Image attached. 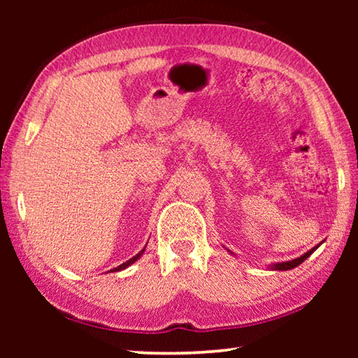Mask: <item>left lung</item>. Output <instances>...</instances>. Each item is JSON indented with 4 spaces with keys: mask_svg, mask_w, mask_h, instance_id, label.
<instances>
[{
    "mask_svg": "<svg viewBox=\"0 0 358 358\" xmlns=\"http://www.w3.org/2000/svg\"><path fill=\"white\" fill-rule=\"evenodd\" d=\"M320 246V243L317 245V246H314V248H311L310 251L308 252H305L303 254V256H300V257H296V259H292V260H287V262H278V264H271V265H268L271 270H280V271H284V270H292V268H295V266H299L301 262H305V260L311 256V254L317 250V248ZM229 251V250H227ZM230 254H234L232 251H229ZM235 256V254H234Z\"/></svg>",
    "mask_w": 358,
    "mask_h": 358,
    "instance_id": "obj_1",
    "label": "left lung"
}]
</instances>
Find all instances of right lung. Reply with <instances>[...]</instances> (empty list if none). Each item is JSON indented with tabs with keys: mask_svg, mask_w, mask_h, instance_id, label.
<instances>
[{
	"mask_svg": "<svg viewBox=\"0 0 358 358\" xmlns=\"http://www.w3.org/2000/svg\"><path fill=\"white\" fill-rule=\"evenodd\" d=\"M143 251H145V248H143V250H142L141 252L136 254L134 257H131L129 260H126L124 264H121V265H118V266H117V268H113V271H120V270H124V268H128V266H129V265H132V264H134L137 259H141V256H142V254H143Z\"/></svg>",
	"mask_w": 358,
	"mask_h": 358,
	"instance_id": "add662e5",
	"label": "right lung"
}]
</instances>
